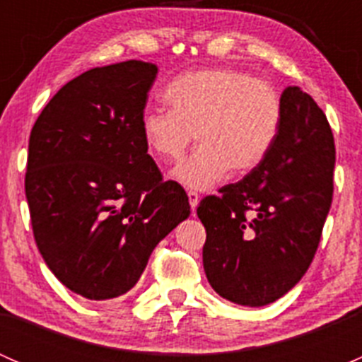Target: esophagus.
<instances>
[{
	"instance_id": "1",
	"label": "esophagus",
	"mask_w": 362,
	"mask_h": 362,
	"mask_svg": "<svg viewBox=\"0 0 362 362\" xmlns=\"http://www.w3.org/2000/svg\"><path fill=\"white\" fill-rule=\"evenodd\" d=\"M187 198H189V204H191L192 211H194L196 208H198V203H199V196H198V192L189 191V192H187Z\"/></svg>"
}]
</instances>
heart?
Here are the masks:
<instances>
[{
    "label": "heart",
    "mask_w": 362,
    "mask_h": 362,
    "mask_svg": "<svg viewBox=\"0 0 362 362\" xmlns=\"http://www.w3.org/2000/svg\"><path fill=\"white\" fill-rule=\"evenodd\" d=\"M171 110H145L140 136L159 163L184 156L192 134L199 147L170 178L208 191L226 175L249 173L272 151L282 126V100L269 83L229 68L185 73L164 89Z\"/></svg>",
    "instance_id": "obj_1"
}]
</instances>
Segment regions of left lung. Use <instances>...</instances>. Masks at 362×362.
Masks as SVG:
<instances>
[{"label":"left lung","instance_id":"8db88e82","mask_svg":"<svg viewBox=\"0 0 362 362\" xmlns=\"http://www.w3.org/2000/svg\"><path fill=\"white\" fill-rule=\"evenodd\" d=\"M280 100L282 126L266 159L198 206L208 282L242 306L269 305L301 280L333 202L337 151L326 115L296 86Z\"/></svg>","mask_w":362,"mask_h":362}]
</instances>
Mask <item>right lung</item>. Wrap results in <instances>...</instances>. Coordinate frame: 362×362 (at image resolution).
<instances>
[{
    "label": "right lung",
    "mask_w": 362,
    "mask_h": 362,
    "mask_svg": "<svg viewBox=\"0 0 362 362\" xmlns=\"http://www.w3.org/2000/svg\"><path fill=\"white\" fill-rule=\"evenodd\" d=\"M158 66L124 61L73 78L29 136L25 198L43 261L71 293L126 294L152 250L191 215L177 182H163L140 136Z\"/></svg>",
    "instance_id": "right-lung-1"
}]
</instances>
